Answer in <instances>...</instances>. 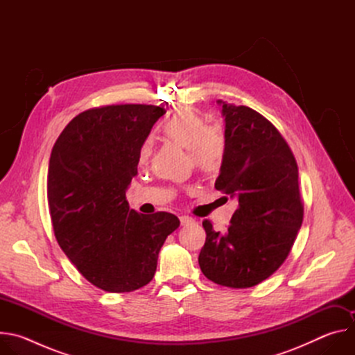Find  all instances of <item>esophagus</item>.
<instances>
[{
  "label": "esophagus",
  "instance_id": "esophagus-1",
  "mask_svg": "<svg viewBox=\"0 0 355 355\" xmlns=\"http://www.w3.org/2000/svg\"><path fill=\"white\" fill-rule=\"evenodd\" d=\"M180 222H181V225L182 226H187V225H191V223H193V219L191 218V216H180Z\"/></svg>",
  "mask_w": 355,
  "mask_h": 355
}]
</instances>
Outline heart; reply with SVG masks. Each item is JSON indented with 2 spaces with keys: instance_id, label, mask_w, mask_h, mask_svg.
<instances>
[{
  "instance_id": "1",
  "label": "heart",
  "mask_w": 355,
  "mask_h": 355,
  "mask_svg": "<svg viewBox=\"0 0 355 355\" xmlns=\"http://www.w3.org/2000/svg\"><path fill=\"white\" fill-rule=\"evenodd\" d=\"M163 135L173 143L188 150L192 166L205 174L219 170L225 155V137L218 128L207 126L205 119L192 111H180L166 121ZM150 156L148 144L139 148V163Z\"/></svg>"
}]
</instances>
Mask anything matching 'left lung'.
I'll return each instance as SVG.
<instances>
[{
	"instance_id": "8db88e82",
	"label": "left lung",
	"mask_w": 355,
	"mask_h": 355,
	"mask_svg": "<svg viewBox=\"0 0 355 355\" xmlns=\"http://www.w3.org/2000/svg\"><path fill=\"white\" fill-rule=\"evenodd\" d=\"M222 105L225 155L215 188L236 198L225 234L204 220L199 267L218 285L254 286L286 260L303 220L297 164L278 129L248 107Z\"/></svg>"
}]
</instances>
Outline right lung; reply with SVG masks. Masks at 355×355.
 Returning <instances> with one entry per match:
<instances>
[{
  "mask_svg": "<svg viewBox=\"0 0 355 355\" xmlns=\"http://www.w3.org/2000/svg\"><path fill=\"white\" fill-rule=\"evenodd\" d=\"M164 114L141 104L87 110L50 155L47 202L56 240L80 274L107 292H132L153 279L160 248L180 226L173 214L141 215L126 200L139 148Z\"/></svg>",
  "mask_w": 355,
  "mask_h": 355,
  "instance_id": "add662e5",
  "label": "right lung"
}]
</instances>
